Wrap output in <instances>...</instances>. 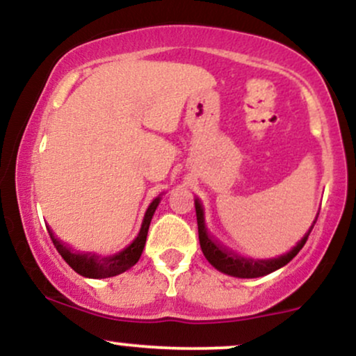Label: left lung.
Here are the masks:
<instances>
[{
    "instance_id": "8db88e82",
    "label": "left lung",
    "mask_w": 356,
    "mask_h": 356,
    "mask_svg": "<svg viewBox=\"0 0 356 356\" xmlns=\"http://www.w3.org/2000/svg\"><path fill=\"white\" fill-rule=\"evenodd\" d=\"M194 204H195V216H197L199 243H201L204 256H206V259L209 261L216 269H219L220 273L234 276V277H259L286 266V264H288L289 261L300 252V249L305 246L306 239H308L309 232H312L314 222H316L318 219L316 216V219L313 220L312 227H309V231L306 232L305 238L301 239L300 243L291 249V251L286 252V254L273 257V259H249V257H243L236 254V252L229 251V249L222 248L218 241L211 238L209 232L206 229V222H204V209L201 202H199V199H195Z\"/></svg>"
}]
</instances>
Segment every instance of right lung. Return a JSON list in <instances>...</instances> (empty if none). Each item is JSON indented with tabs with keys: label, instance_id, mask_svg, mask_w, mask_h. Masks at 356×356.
Wrapping results in <instances>:
<instances>
[{
	"label": "right lung",
	"instance_id": "right-lung-1",
	"mask_svg": "<svg viewBox=\"0 0 356 356\" xmlns=\"http://www.w3.org/2000/svg\"><path fill=\"white\" fill-rule=\"evenodd\" d=\"M159 202H161V195L155 197L150 206L147 207L144 220H142V227L138 231L137 238L132 241L125 249H122L120 252L113 256H97L93 252H79L73 251L72 248H68L67 244H63L53 236V231L48 229V234L55 244L56 251L60 252L61 257L68 263L73 271H76L79 275L85 277H95V280H100V277H112L120 275V273L127 271L140 259L142 251H144L145 241H147V232H149L150 220H152V216L155 209H157Z\"/></svg>",
	"mask_w": 356,
	"mask_h": 356
}]
</instances>
